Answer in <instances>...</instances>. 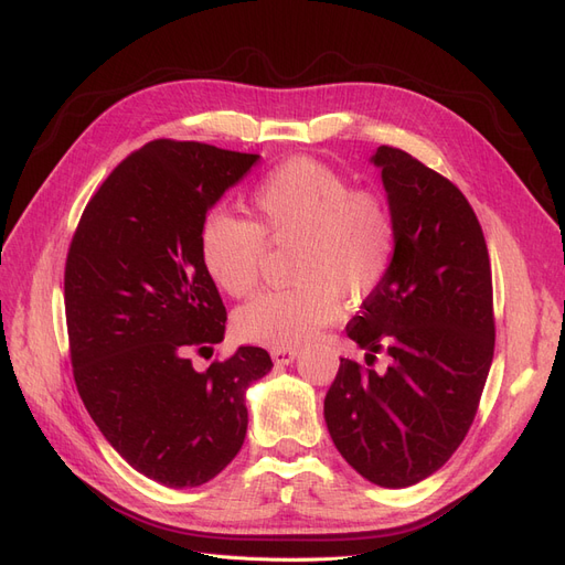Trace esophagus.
Masks as SVG:
<instances>
[{
    "label": "esophagus",
    "instance_id": "esophagus-1",
    "mask_svg": "<svg viewBox=\"0 0 565 565\" xmlns=\"http://www.w3.org/2000/svg\"><path fill=\"white\" fill-rule=\"evenodd\" d=\"M298 356V350L296 348H279V350H271V359H275V363H279V366H288V363H294Z\"/></svg>",
    "mask_w": 565,
    "mask_h": 565
}]
</instances>
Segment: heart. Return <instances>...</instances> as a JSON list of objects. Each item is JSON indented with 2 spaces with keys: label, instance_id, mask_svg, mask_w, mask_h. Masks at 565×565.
Returning a JSON list of instances; mask_svg holds the SVG:
<instances>
[{
  "label": "heart",
  "instance_id": "obj_1",
  "mask_svg": "<svg viewBox=\"0 0 565 565\" xmlns=\"http://www.w3.org/2000/svg\"><path fill=\"white\" fill-rule=\"evenodd\" d=\"M258 221L227 209L206 213L199 256L232 298L253 294L265 246L296 242L290 279L236 309L234 331L265 348H298L340 315V298L363 302L387 279L396 256V221L385 196L354 190L326 163L298 157L271 169L253 192Z\"/></svg>",
  "mask_w": 565,
  "mask_h": 565
}]
</instances>
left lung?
Wrapping results in <instances>:
<instances>
[{"mask_svg": "<svg viewBox=\"0 0 565 565\" xmlns=\"http://www.w3.org/2000/svg\"><path fill=\"white\" fill-rule=\"evenodd\" d=\"M371 161L396 221V256L344 331L369 366L382 350L392 363L377 375L340 359L323 417L363 479L406 488L441 469L475 423L495 350L493 279L479 217L448 178L390 145Z\"/></svg>", "mask_w": 565, "mask_h": 565, "instance_id": "obj_1", "label": "left lung"}]
</instances>
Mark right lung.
I'll return each mask as SVG.
<instances>
[{
    "label": "right lung",
    "instance_id": "1",
    "mask_svg": "<svg viewBox=\"0 0 565 565\" xmlns=\"http://www.w3.org/2000/svg\"><path fill=\"white\" fill-rule=\"evenodd\" d=\"M258 159L194 140L142 145L90 196L67 250L77 392L121 458L169 488L202 486L234 460L246 390L271 371L250 344L206 371L190 359L213 352L227 321L199 230Z\"/></svg>",
    "mask_w": 565,
    "mask_h": 565
}]
</instances>
